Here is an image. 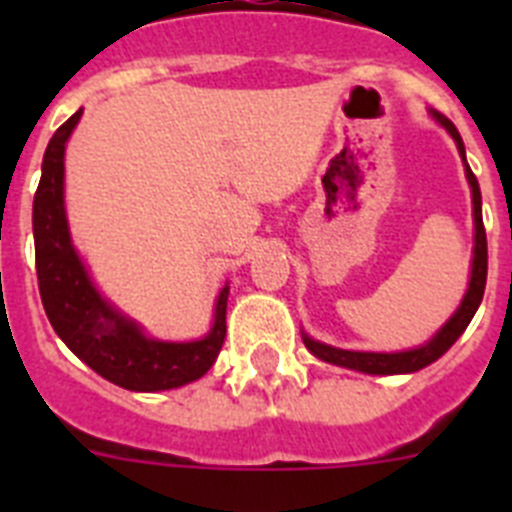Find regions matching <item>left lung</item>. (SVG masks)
I'll list each match as a JSON object with an SVG mask.
<instances>
[{"label": "left lung", "mask_w": 512, "mask_h": 512, "mask_svg": "<svg viewBox=\"0 0 512 512\" xmlns=\"http://www.w3.org/2000/svg\"><path fill=\"white\" fill-rule=\"evenodd\" d=\"M443 128L449 130L451 138L456 140L459 146L461 158H464V143H461L459 130L454 128V122L446 120L443 115L433 112ZM467 161V158H464ZM467 179L469 187H472V202H474V261H472V279H469V289L464 300H461L459 310L454 312V318L438 330L436 336L425 346L413 348V351H400V354H366V351H343V348L325 346V343L312 341V338L305 336V346L310 348L312 354L318 359L328 361V364L348 366V369H356V372L366 374H410L418 372L423 366L433 364L438 356H443L456 343V338L467 330L469 320L474 318L479 302H482V295H485V284H487V235H485V223H482V194H479L477 176L472 174V169L467 166Z\"/></svg>", "instance_id": "8db88e82"}]
</instances>
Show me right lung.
Listing matches in <instances>:
<instances>
[{"label": "right lung", "instance_id": "1", "mask_svg": "<svg viewBox=\"0 0 512 512\" xmlns=\"http://www.w3.org/2000/svg\"><path fill=\"white\" fill-rule=\"evenodd\" d=\"M79 117L81 110L53 133L33 202L35 271L45 315L61 341L107 382L133 392L174 390L215 364L225 341L228 287L217 297L212 330L192 343L151 341L99 297L71 246L63 210V151Z\"/></svg>", "mask_w": 512, "mask_h": 512}]
</instances>
